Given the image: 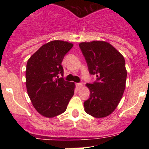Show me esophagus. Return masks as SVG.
Returning a JSON list of instances; mask_svg holds the SVG:
<instances>
[{"mask_svg": "<svg viewBox=\"0 0 149 149\" xmlns=\"http://www.w3.org/2000/svg\"><path fill=\"white\" fill-rule=\"evenodd\" d=\"M82 86H83V84H82V83H77V84H76V87H77L78 89H80V88H81Z\"/></svg>", "mask_w": 149, "mask_h": 149, "instance_id": "34e87169", "label": "esophagus"}]
</instances>
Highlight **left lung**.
<instances>
[{
	"mask_svg": "<svg viewBox=\"0 0 149 149\" xmlns=\"http://www.w3.org/2000/svg\"><path fill=\"white\" fill-rule=\"evenodd\" d=\"M88 72L97 80L86 84L90 97L84 102V110L97 118H105L116 109L125 88L127 70L124 57L104 41L81 42Z\"/></svg>",
	"mask_w": 149,
	"mask_h": 149,
	"instance_id": "obj_1",
	"label": "left lung"
}]
</instances>
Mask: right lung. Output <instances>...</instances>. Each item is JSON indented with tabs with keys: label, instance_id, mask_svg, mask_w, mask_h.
Wrapping results in <instances>:
<instances>
[{
	"label": "right lung",
	"instance_id": "right-lung-1",
	"mask_svg": "<svg viewBox=\"0 0 149 149\" xmlns=\"http://www.w3.org/2000/svg\"><path fill=\"white\" fill-rule=\"evenodd\" d=\"M73 45L54 40L42 45L28 60L26 86L36 110L46 118L63 113L74 94L75 84L66 81L62 61Z\"/></svg>",
	"mask_w": 149,
	"mask_h": 149
}]
</instances>
